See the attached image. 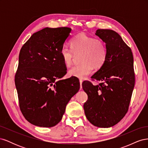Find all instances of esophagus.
I'll return each instance as SVG.
<instances>
[{"instance_id": "esophagus-1", "label": "esophagus", "mask_w": 148, "mask_h": 148, "mask_svg": "<svg viewBox=\"0 0 148 148\" xmlns=\"http://www.w3.org/2000/svg\"><path fill=\"white\" fill-rule=\"evenodd\" d=\"M82 83H83V80L82 79H79V83H80V88H82Z\"/></svg>"}]
</instances>
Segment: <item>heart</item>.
I'll return each instance as SVG.
<instances>
[{
  "label": "heart",
  "instance_id": "obj_1",
  "mask_svg": "<svg viewBox=\"0 0 148 148\" xmlns=\"http://www.w3.org/2000/svg\"><path fill=\"white\" fill-rule=\"evenodd\" d=\"M71 48L63 46L60 53L64 63L66 66L72 64L75 55L80 56L82 64L73 66L69 71V75L79 79H84L93 70L99 69L107 59V49L104 42L84 33L74 36L70 42Z\"/></svg>",
  "mask_w": 148,
  "mask_h": 148
}]
</instances>
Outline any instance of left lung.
<instances>
[{
    "instance_id": "8db88e82",
    "label": "left lung",
    "mask_w": 148,
    "mask_h": 148,
    "mask_svg": "<svg viewBox=\"0 0 148 148\" xmlns=\"http://www.w3.org/2000/svg\"><path fill=\"white\" fill-rule=\"evenodd\" d=\"M96 35L106 43L107 59L92 77L99 81L82 83L88 100L83 107L89 122L97 127L109 128L119 123L127 113L135 86L132 49L120 36L111 29L96 31Z\"/></svg>"
}]
</instances>
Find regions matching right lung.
Returning <instances> with one entry per match:
<instances>
[{"mask_svg":"<svg viewBox=\"0 0 148 148\" xmlns=\"http://www.w3.org/2000/svg\"><path fill=\"white\" fill-rule=\"evenodd\" d=\"M71 31L69 27L44 28L31 36L20 50L15 76L20 109L36 126L56 125L79 89L77 78L58 80L66 73L60 51Z\"/></svg>","mask_w":148,"mask_h":148,"instance_id":"add662e5","label":"right lung"}]
</instances>
